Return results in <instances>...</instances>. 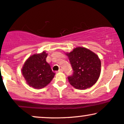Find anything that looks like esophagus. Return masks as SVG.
<instances>
[{"label": "esophagus", "mask_w": 124, "mask_h": 124, "mask_svg": "<svg viewBox=\"0 0 124 124\" xmlns=\"http://www.w3.org/2000/svg\"><path fill=\"white\" fill-rule=\"evenodd\" d=\"M62 71H63V69H59V70L58 71V72H62Z\"/></svg>", "instance_id": "obj_1"}]
</instances>
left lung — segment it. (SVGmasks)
I'll list each match as a JSON object with an SVG mask.
<instances>
[{
    "label": "left lung",
    "mask_w": 124,
    "mask_h": 124,
    "mask_svg": "<svg viewBox=\"0 0 124 124\" xmlns=\"http://www.w3.org/2000/svg\"><path fill=\"white\" fill-rule=\"evenodd\" d=\"M66 55L73 70L72 75L68 77L70 84L79 89H87L95 84L101 70V62L98 55L80 47Z\"/></svg>",
    "instance_id": "8db88e82"
}]
</instances>
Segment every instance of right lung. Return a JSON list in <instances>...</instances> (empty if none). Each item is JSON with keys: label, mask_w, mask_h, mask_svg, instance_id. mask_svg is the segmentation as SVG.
Instances as JSON below:
<instances>
[{"label": "right lung", "mask_w": 124, "mask_h": 124, "mask_svg": "<svg viewBox=\"0 0 124 124\" xmlns=\"http://www.w3.org/2000/svg\"><path fill=\"white\" fill-rule=\"evenodd\" d=\"M47 54L43 52L34 54L26 60L22 69V73L29 86L42 88L51 81L55 73L46 62Z\"/></svg>", "instance_id": "add662e5"}]
</instances>
